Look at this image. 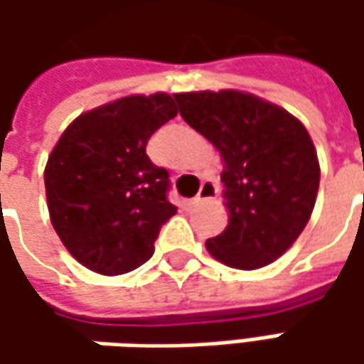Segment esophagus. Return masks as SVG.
Returning <instances> with one entry per match:
<instances>
[{"instance_id": "esophagus-1", "label": "esophagus", "mask_w": 364, "mask_h": 364, "mask_svg": "<svg viewBox=\"0 0 364 364\" xmlns=\"http://www.w3.org/2000/svg\"><path fill=\"white\" fill-rule=\"evenodd\" d=\"M218 194V184L215 180H204L203 186L198 190V194L192 198V204H200L204 200H213Z\"/></svg>"}]
</instances>
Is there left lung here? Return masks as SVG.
Wrapping results in <instances>:
<instances>
[{
  "label": "left lung",
  "mask_w": 364,
  "mask_h": 364,
  "mask_svg": "<svg viewBox=\"0 0 364 364\" xmlns=\"http://www.w3.org/2000/svg\"><path fill=\"white\" fill-rule=\"evenodd\" d=\"M182 119L225 160L227 229L208 253L235 269H257L284 255L308 225L320 184L316 147L286 109L239 91L174 95Z\"/></svg>",
  "instance_id": "1"
}]
</instances>
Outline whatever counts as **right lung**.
Returning <instances> with one entry per match:
<instances>
[{
	"mask_svg": "<svg viewBox=\"0 0 364 364\" xmlns=\"http://www.w3.org/2000/svg\"><path fill=\"white\" fill-rule=\"evenodd\" d=\"M176 115L166 92L123 97L82 113L52 149L44 172L50 220L91 272L121 275L144 265L176 215L168 170L146 154L151 133Z\"/></svg>",
	"mask_w": 364,
	"mask_h": 364,
	"instance_id": "add662e5",
	"label": "right lung"
}]
</instances>
